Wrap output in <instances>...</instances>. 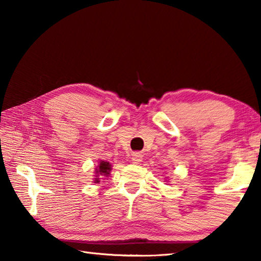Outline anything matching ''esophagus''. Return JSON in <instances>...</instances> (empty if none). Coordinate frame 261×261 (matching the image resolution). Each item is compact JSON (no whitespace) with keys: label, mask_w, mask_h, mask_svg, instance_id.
Returning <instances> with one entry per match:
<instances>
[{"label":"esophagus","mask_w":261,"mask_h":261,"mask_svg":"<svg viewBox=\"0 0 261 261\" xmlns=\"http://www.w3.org/2000/svg\"><path fill=\"white\" fill-rule=\"evenodd\" d=\"M143 160V155H141L140 153H134L131 156V161L132 163H136V165H138V163L141 162Z\"/></svg>","instance_id":"esophagus-1"}]
</instances>
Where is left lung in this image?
Listing matches in <instances>:
<instances>
[{"label":"left lung","instance_id":"obj_1","mask_svg":"<svg viewBox=\"0 0 261 261\" xmlns=\"http://www.w3.org/2000/svg\"><path fill=\"white\" fill-rule=\"evenodd\" d=\"M165 182H167V180H165Z\"/></svg>","mask_w":261,"mask_h":261}]
</instances>
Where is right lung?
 I'll return each mask as SVG.
<instances>
[{
	"mask_svg": "<svg viewBox=\"0 0 261 261\" xmlns=\"http://www.w3.org/2000/svg\"><path fill=\"white\" fill-rule=\"evenodd\" d=\"M112 169H113L112 163H109L106 160H99L98 166L94 168V171H95L94 183H100L101 177H108Z\"/></svg>",
	"mask_w": 261,
	"mask_h": 261,
	"instance_id": "1",
	"label": "right lung"
}]
</instances>
